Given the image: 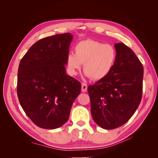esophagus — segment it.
I'll use <instances>...</instances> for the list:
<instances>
[{"instance_id": "esophagus-1", "label": "esophagus", "mask_w": 158, "mask_h": 158, "mask_svg": "<svg viewBox=\"0 0 158 158\" xmlns=\"http://www.w3.org/2000/svg\"><path fill=\"white\" fill-rule=\"evenodd\" d=\"M87 84L85 83H82V92H87Z\"/></svg>"}]
</instances>
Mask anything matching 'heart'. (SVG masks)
Masks as SVG:
<instances>
[{
  "label": "heart",
  "instance_id": "obj_1",
  "mask_svg": "<svg viewBox=\"0 0 158 158\" xmlns=\"http://www.w3.org/2000/svg\"><path fill=\"white\" fill-rule=\"evenodd\" d=\"M116 59L117 52L113 45L85 40L75 45L74 53L68 55L66 64L73 75L77 73L83 64L84 75L94 80H99L111 73Z\"/></svg>",
  "mask_w": 158,
  "mask_h": 158
}]
</instances>
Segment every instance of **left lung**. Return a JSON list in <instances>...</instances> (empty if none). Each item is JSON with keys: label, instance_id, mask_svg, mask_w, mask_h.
<instances>
[{"label": "left lung", "instance_id": "8db88e82", "mask_svg": "<svg viewBox=\"0 0 158 158\" xmlns=\"http://www.w3.org/2000/svg\"><path fill=\"white\" fill-rule=\"evenodd\" d=\"M114 46L117 59L111 73L88 88L94 121L109 130L122 126L135 113L144 75L141 62L131 49L121 42Z\"/></svg>", "mask_w": 158, "mask_h": 158}]
</instances>
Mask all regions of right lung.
<instances>
[{"label": "right lung", "instance_id": "obj_1", "mask_svg": "<svg viewBox=\"0 0 158 158\" xmlns=\"http://www.w3.org/2000/svg\"><path fill=\"white\" fill-rule=\"evenodd\" d=\"M73 38L69 33L44 38L30 47L19 64V102L27 115L40 128L63 126L81 92V84L66 73Z\"/></svg>", "mask_w": 158, "mask_h": 158}]
</instances>
